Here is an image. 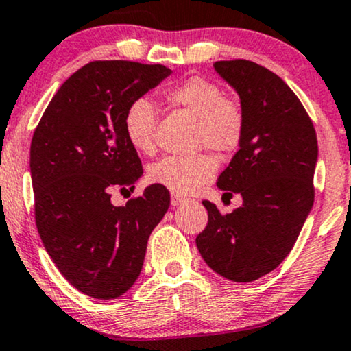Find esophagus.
<instances>
[{"label":"esophagus","mask_w":351,"mask_h":351,"mask_svg":"<svg viewBox=\"0 0 351 351\" xmlns=\"http://www.w3.org/2000/svg\"><path fill=\"white\" fill-rule=\"evenodd\" d=\"M185 198H182V196H179V195H172V198H171V203H172V206H182L185 203Z\"/></svg>","instance_id":"obj_1"}]
</instances>
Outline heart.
Instances as JSON below:
<instances>
[{
  "label": "heart",
  "mask_w": 351,
  "mask_h": 351,
  "mask_svg": "<svg viewBox=\"0 0 351 351\" xmlns=\"http://www.w3.org/2000/svg\"><path fill=\"white\" fill-rule=\"evenodd\" d=\"M166 99L198 118V143L215 152L227 153L238 148L244 132V113L239 104L225 97L214 81L191 76L166 93ZM156 108L148 99H137L124 114V134L137 152L155 148ZM217 165L209 155L191 158L166 156L148 169V179L177 195L199 191L214 179Z\"/></svg>",
  "instance_id": "obj_1"
}]
</instances>
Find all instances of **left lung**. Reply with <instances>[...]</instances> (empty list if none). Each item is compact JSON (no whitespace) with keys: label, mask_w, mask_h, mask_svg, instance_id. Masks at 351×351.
I'll list each match as a JSON object with an SVG mask.
<instances>
[{"label":"left lung","mask_w":351,"mask_h":351,"mask_svg":"<svg viewBox=\"0 0 351 351\" xmlns=\"http://www.w3.org/2000/svg\"><path fill=\"white\" fill-rule=\"evenodd\" d=\"M214 70L244 113L239 148L217 186L243 204L223 215L203 201L208 225L196 246L220 276L251 282L285 261L313 208L318 141L304 105L273 71L249 60H220Z\"/></svg>","instance_id":"left-lung-1"}]
</instances>
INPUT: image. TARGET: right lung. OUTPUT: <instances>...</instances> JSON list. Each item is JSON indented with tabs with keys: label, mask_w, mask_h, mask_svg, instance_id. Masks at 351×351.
I'll list each match as a JSON object with an SVG mask.
<instances>
[{
	"label": "right lung",
	"mask_w": 351,
	"mask_h": 351,
	"mask_svg": "<svg viewBox=\"0 0 351 351\" xmlns=\"http://www.w3.org/2000/svg\"><path fill=\"white\" fill-rule=\"evenodd\" d=\"M172 73L165 65L90 62L60 86L35 129L30 174L38 233L66 281L94 299H117L141 275L148 238L169 209L153 184L124 206L142 162L124 134L134 100Z\"/></svg>",
	"instance_id": "right-lung-1"
}]
</instances>
